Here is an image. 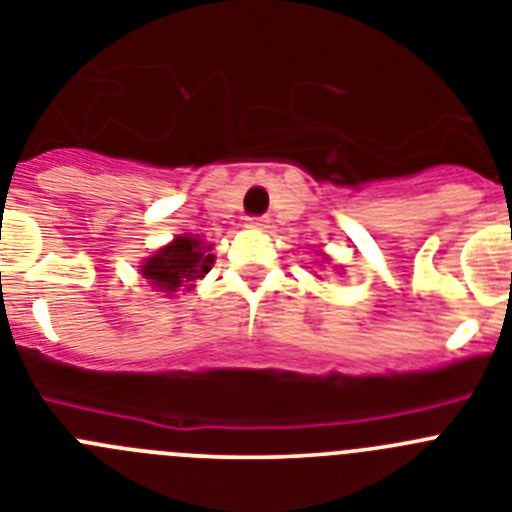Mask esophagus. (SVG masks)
I'll return each mask as SVG.
<instances>
[{
    "mask_svg": "<svg viewBox=\"0 0 512 512\" xmlns=\"http://www.w3.org/2000/svg\"><path fill=\"white\" fill-rule=\"evenodd\" d=\"M271 225V217L269 215H253L248 217V228H259V230H266Z\"/></svg>",
    "mask_w": 512,
    "mask_h": 512,
    "instance_id": "esophagus-1",
    "label": "esophagus"
}]
</instances>
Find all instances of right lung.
<instances>
[{
	"label": "right lung",
	"instance_id": "add662e5",
	"mask_svg": "<svg viewBox=\"0 0 512 512\" xmlns=\"http://www.w3.org/2000/svg\"><path fill=\"white\" fill-rule=\"evenodd\" d=\"M215 264L210 246H202L200 238L179 235L171 246L161 248L156 256L143 264V277L161 292H176L194 279H202Z\"/></svg>",
	"mask_w": 512,
	"mask_h": 512
}]
</instances>
